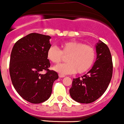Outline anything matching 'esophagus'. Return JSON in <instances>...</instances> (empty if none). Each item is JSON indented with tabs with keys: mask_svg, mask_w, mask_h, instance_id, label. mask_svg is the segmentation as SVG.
<instances>
[{
	"mask_svg": "<svg viewBox=\"0 0 124 124\" xmlns=\"http://www.w3.org/2000/svg\"><path fill=\"white\" fill-rule=\"evenodd\" d=\"M59 76L60 78H64L65 76L63 75H62V74H59Z\"/></svg>",
	"mask_w": 124,
	"mask_h": 124,
	"instance_id": "1",
	"label": "esophagus"
}]
</instances>
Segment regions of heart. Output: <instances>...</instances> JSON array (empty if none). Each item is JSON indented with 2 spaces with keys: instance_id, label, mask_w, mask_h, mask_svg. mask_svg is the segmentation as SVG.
<instances>
[{
  "instance_id": "1",
  "label": "heart",
  "mask_w": 124,
  "mask_h": 124,
  "mask_svg": "<svg viewBox=\"0 0 124 124\" xmlns=\"http://www.w3.org/2000/svg\"><path fill=\"white\" fill-rule=\"evenodd\" d=\"M68 57L64 64L55 66L54 70L61 74L83 73L89 70L95 62V50L92 46L78 41H67L61 45V50L56 46H51L47 51V57L57 64Z\"/></svg>"
}]
</instances>
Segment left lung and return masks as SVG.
I'll use <instances>...</instances> for the list:
<instances>
[{
  "instance_id": "left-lung-1",
  "label": "left lung",
  "mask_w": 124,
  "mask_h": 124,
  "mask_svg": "<svg viewBox=\"0 0 124 124\" xmlns=\"http://www.w3.org/2000/svg\"><path fill=\"white\" fill-rule=\"evenodd\" d=\"M97 59L92 69L78 78H74L70 95L75 101L90 103L99 99L107 89L113 75V62L107 45L99 40L96 45Z\"/></svg>"
}]
</instances>
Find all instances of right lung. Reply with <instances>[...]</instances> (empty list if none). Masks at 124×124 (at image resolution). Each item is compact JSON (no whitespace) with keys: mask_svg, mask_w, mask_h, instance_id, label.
<instances>
[{"mask_svg":"<svg viewBox=\"0 0 124 124\" xmlns=\"http://www.w3.org/2000/svg\"><path fill=\"white\" fill-rule=\"evenodd\" d=\"M50 39L49 35L30 33L15 43L11 51L9 69L12 84L19 95L32 103L48 100L53 83L59 78L57 73L48 69Z\"/></svg>","mask_w":124,"mask_h":124,"instance_id":"right-lung-1","label":"right lung"}]
</instances>
